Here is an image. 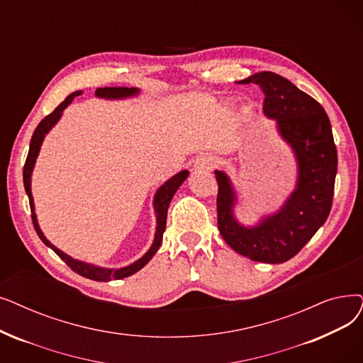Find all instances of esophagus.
<instances>
[{"instance_id":"1","label":"esophagus","mask_w":363,"mask_h":363,"mask_svg":"<svg viewBox=\"0 0 363 363\" xmlns=\"http://www.w3.org/2000/svg\"><path fill=\"white\" fill-rule=\"evenodd\" d=\"M215 167V160L211 155H200L194 162V172H211Z\"/></svg>"}]
</instances>
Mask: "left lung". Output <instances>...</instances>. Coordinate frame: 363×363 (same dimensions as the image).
Segmentation results:
<instances>
[{
  "mask_svg": "<svg viewBox=\"0 0 363 363\" xmlns=\"http://www.w3.org/2000/svg\"><path fill=\"white\" fill-rule=\"evenodd\" d=\"M243 84H257L265 94L264 114L276 120L280 136L295 152L298 181L294 193L274 215L255 227L238 223L233 208L235 193L224 172L218 182V228L238 254L258 262L280 264L295 257L325 224L333 208L338 166L330 121L323 106L279 74L262 71Z\"/></svg>",
  "mask_w": 363,
  "mask_h": 363,
  "instance_id": "obj_1",
  "label": "left lung"
}]
</instances>
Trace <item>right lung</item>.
Listing matches in <instances>:
<instances>
[{"label": "right lung", "instance_id": "add662e5", "mask_svg": "<svg viewBox=\"0 0 363 363\" xmlns=\"http://www.w3.org/2000/svg\"><path fill=\"white\" fill-rule=\"evenodd\" d=\"M139 90L136 87H99L94 91L98 98H105V99H123V98H129V96H135L138 94ZM78 94H82V91H74L71 93L69 96L62 102L52 114H49L47 117H44L40 124L37 125V129L33 135V139H30V145H29V152L26 157V162L23 166V185H25V191L28 194L29 199V206H30V212H33V223L35 227V231L38 234V238L43 240V243L45 246H49L50 249H53L56 254L59 255V258L62 261H65L67 265L72 272H75L77 274H80L83 277H87L90 280H96V281H109V280H118V279H124L129 277L132 274H135L136 272H139L143 267H145L150 259L154 257V254L159 250L162 240H163V233L166 230V219H167V209L170 200L173 197V194L177 193L178 188L182 185V182L186 179L188 177V170H182L179 173H177L175 177H172L169 181H166L159 190H157L155 196H154V209H155V216H157V227H155V238L152 242V246L150 247V250L147 254L139 258L138 261H135L133 264L123 267V269H102V267L93 265V264H87L83 261H78L71 258L69 255L64 254L60 249H57L56 246H53L49 240L45 239V235L43 234V231L40 230V225L37 223V215L34 212V199H33V193H30V175H33V169L35 164V160L38 157L43 139L45 136V133H49V130L53 128V125L57 123V120L62 116V111L72 102V99Z\"/></svg>", "mask_w": 363, "mask_h": 363}]
</instances>
